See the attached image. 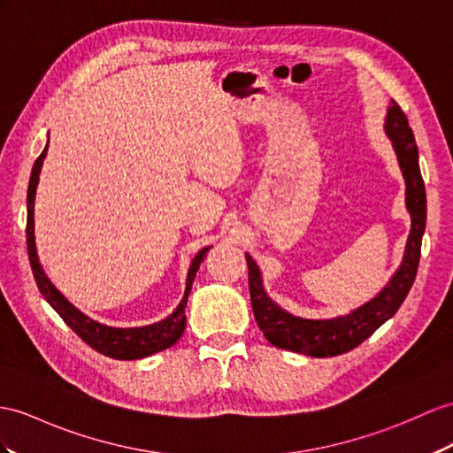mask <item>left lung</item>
I'll return each instance as SVG.
<instances>
[{"label":"left lung","mask_w":453,"mask_h":453,"mask_svg":"<svg viewBox=\"0 0 453 453\" xmlns=\"http://www.w3.org/2000/svg\"><path fill=\"white\" fill-rule=\"evenodd\" d=\"M384 130L392 140L395 156H398L400 169L405 179V205L411 215V233L407 238L400 269L395 271L390 282L372 300L363 303L349 315L317 319L315 321V319L290 315L274 303L267 292L263 290L259 267L246 253L251 310L265 338L273 346L311 357H333L346 354V351L357 348L374 330L388 321L400 310L405 296L410 294L418 267V257H421V240L426 225V194L421 169H418V151L413 130L407 123L402 107L394 99L388 105V113H386Z\"/></svg>","instance_id":"left-lung-1"}]
</instances>
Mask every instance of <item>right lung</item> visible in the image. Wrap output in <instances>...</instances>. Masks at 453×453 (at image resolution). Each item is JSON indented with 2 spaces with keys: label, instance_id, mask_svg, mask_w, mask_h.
<instances>
[{
  "label": "right lung",
  "instance_id": "obj_1",
  "mask_svg": "<svg viewBox=\"0 0 453 453\" xmlns=\"http://www.w3.org/2000/svg\"><path fill=\"white\" fill-rule=\"evenodd\" d=\"M46 153H48V146L43 148L40 157L35 163V167H32L28 192H27V211H28L27 250H28L32 274H35L40 294L46 297L48 303L59 313L63 321L67 323L74 330V333L86 342L88 346L94 348L96 351H99V354H104L107 357L125 359V361L142 359V357H148L151 354H157V351L171 348L173 344L179 342V338L184 333V328H186L184 310H186V303H188L192 282L196 279V273H197V269H200L202 261L205 259V253L211 250V246H207L196 253V257L192 259V265L188 269V277H186V290L182 296V302L167 319H163V321H159V323L146 325V326H134V328H115V326H107V325L94 321V319H90L82 311L76 310L67 297L55 288L38 261L36 242H35V197H36V188H38V180H40L42 163H43V159H46Z\"/></svg>",
  "mask_w": 453,
  "mask_h": 453
}]
</instances>
